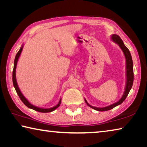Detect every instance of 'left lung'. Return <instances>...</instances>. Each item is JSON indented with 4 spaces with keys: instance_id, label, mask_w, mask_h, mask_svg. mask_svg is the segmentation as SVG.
<instances>
[{
    "instance_id": "1",
    "label": "left lung",
    "mask_w": 147,
    "mask_h": 147,
    "mask_svg": "<svg viewBox=\"0 0 147 147\" xmlns=\"http://www.w3.org/2000/svg\"><path fill=\"white\" fill-rule=\"evenodd\" d=\"M111 39L112 40L114 43H115L118 45L120 47L121 49L123 51L124 57H125L126 59V86H125V89H124V93L121 98L120 100L117 102L113 103L111 105L108 106L104 107V108H97V107H94L93 106H91L87 100L85 99V102L87 104V105L90 107V108L95 109L96 111H105L109 110V109H113L115 108V106L120 105L125 100L126 96H128V94L130 92V89L132 87L133 85V82H134V70H133V61H132V58H131V54L128 49L127 47H126L123 43V41L121 39L120 37H119L118 35L117 34H113L112 36H111Z\"/></svg>"
}]
</instances>
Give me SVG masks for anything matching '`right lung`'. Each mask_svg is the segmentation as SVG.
<instances>
[{"mask_svg": "<svg viewBox=\"0 0 147 147\" xmlns=\"http://www.w3.org/2000/svg\"><path fill=\"white\" fill-rule=\"evenodd\" d=\"M23 45L22 47H21V49L19 51L18 53H17L16 56V58H15V60H14V66H13V75H12V80H13V86L15 89H16V92L17 94H18L19 98H21V100H22V102L25 104V105L28 107V108H30L34 109L35 111H39V112H41V113H49V112H52V111H53L54 110H55L56 108H58V107L61 104V98L59 99V102L57 104V105H56L54 107H52L51 108H39V107H37V106H35L34 105H32V104L30 102L27 100V99L24 97V96L23 95V94H22L21 91H20L19 88L18 86V84L17 83V80H16V67H17V61H18V59L19 58V56L21 55V52L23 51Z\"/></svg>", "mask_w": 147, "mask_h": 147, "instance_id": "obj_1", "label": "right lung"}]
</instances>
